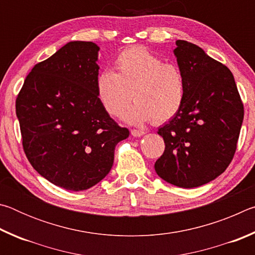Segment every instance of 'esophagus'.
I'll list each match as a JSON object with an SVG mask.
<instances>
[{
	"mask_svg": "<svg viewBox=\"0 0 255 255\" xmlns=\"http://www.w3.org/2000/svg\"><path fill=\"white\" fill-rule=\"evenodd\" d=\"M130 132H131V135L133 137H140V136H143L144 133H145V131L144 130H140V129H131Z\"/></svg>",
	"mask_w": 255,
	"mask_h": 255,
	"instance_id": "obj_1",
	"label": "esophagus"
}]
</instances>
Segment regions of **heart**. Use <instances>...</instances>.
I'll list each match as a JSON object with an SVG mask.
<instances>
[{"mask_svg": "<svg viewBox=\"0 0 255 255\" xmlns=\"http://www.w3.org/2000/svg\"><path fill=\"white\" fill-rule=\"evenodd\" d=\"M116 73L102 71L96 81L99 102L108 115L117 117L136 101L124 118L141 124H163L182 108L187 83L181 68L141 46H133L115 59Z\"/></svg>", "mask_w": 255, "mask_h": 255, "instance_id": "heart-1", "label": "heart"}]
</instances>
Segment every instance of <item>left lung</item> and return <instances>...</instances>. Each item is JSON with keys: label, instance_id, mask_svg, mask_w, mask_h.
<instances>
[{"label": "left lung", "instance_id": "8db88e82", "mask_svg": "<svg viewBox=\"0 0 255 255\" xmlns=\"http://www.w3.org/2000/svg\"><path fill=\"white\" fill-rule=\"evenodd\" d=\"M174 54L187 83L185 99L179 114L158 129L165 149L154 167L166 182L195 188L230 165L244 107L227 66L185 40H176Z\"/></svg>", "mask_w": 255, "mask_h": 255}]
</instances>
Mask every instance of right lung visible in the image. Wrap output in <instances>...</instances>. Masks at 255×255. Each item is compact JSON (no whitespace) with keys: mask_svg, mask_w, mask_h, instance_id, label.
Masks as SVG:
<instances>
[{"mask_svg":"<svg viewBox=\"0 0 255 255\" xmlns=\"http://www.w3.org/2000/svg\"><path fill=\"white\" fill-rule=\"evenodd\" d=\"M99 47L71 41L25 77L15 100L22 147L38 173L57 187L82 191L105 178L115 147L129 136L97 96Z\"/></svg>","mask_w":255,"mask_h":255,"instance_id":"1","label":"right lung"}]
</instances>
